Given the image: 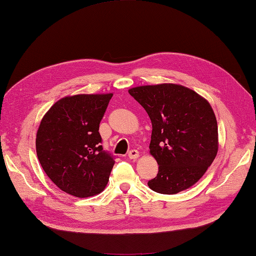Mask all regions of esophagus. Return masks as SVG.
<instances>
[{
    "label": "esophagus",
    "instance_id": "obj_1",
    "mask_svg": "<svg viewBox=\"0 0 256 256\" xmlns=\"http://www.w3.org/2000/svg\"><path fill=\"white\" fill-rule=\"evenodd\" d=\"M138 152L136 151V150H131V151L128 152V156L131 158V160H135V158H138Z\"/></svg>",
    "mask_w": 256,
    "mask_h": 256
}]
</instances>
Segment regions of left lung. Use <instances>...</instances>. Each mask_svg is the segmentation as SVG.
Masks as SVG:
<instances>
[{
  "instance_id": "8db88e82",
  "label": "left lung",
  "mask_w": 256,
  "mask_h": 256,
  "mask_svg": "<svg viewBox=\"0 0 256 256\" xmlns=\"http://www.w3.org/2000/svg\"><path fill=\"white\" fill-rule=\"evenodd\" d=\"M152 122L150 153L158 173L148 182L161 194H176L196 183L218 150V122L210 103L178 84L143 85L128 90Z\"/></svg>"
}]
</instances>
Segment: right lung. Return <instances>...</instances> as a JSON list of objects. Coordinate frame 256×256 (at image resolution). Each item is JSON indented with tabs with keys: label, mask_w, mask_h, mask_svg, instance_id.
I'll return each mask as SVG.
<instances>
[{
	"label": "right lung",
	"mask_w": 256,
	"mask_h": 256,
	"mask_svg": "<svg viewBox=\"0 0 256 256\" xmlns=\"http://www.w3.org/2000/svg\"><path fill=\"white\" fill-rule=\"evenodd\" d=\"M112 96L108 93L63 98L42 118L35 143L38 158L63 192L88 198L106 186L114 156L103 150L98 128Z\"/></svg>",
	"instance_id": "obj_1"
}]
</instances>
